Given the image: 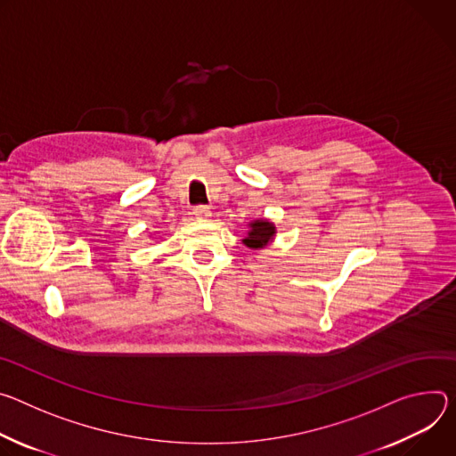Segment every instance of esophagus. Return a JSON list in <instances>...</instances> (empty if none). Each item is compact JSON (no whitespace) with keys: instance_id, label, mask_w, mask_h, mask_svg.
<instances>
[{"instance_id":"34e87169","label":"esophagus","mask_w":456,"mask_h":456,"mask_svg":"<svg viewBox=\"0 0 456 456\" xmlns=\"http://www.w3.org/2000/svg\"><path fill=\"white\" fill-rule=\"evenodd\" d=\"M193 216L197 219H207V217H210V208L207 205H197V207H193Z\"/></svg>"}]
</instances>
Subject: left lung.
Listing matches in <instances>:
<instances>
[{
	"label": "left lung",
	"mask_w": 456,
	"mask_h": 456,
	"mask_svg": "<svg viewBox=\"0 0 456 456\" xmlns=\"http://www.w3.org/2000/svg\"><path fill=\"white\" fill-rule=\"evenodd\" d=\"M251 230L248 232V237L244 239V244L249 248H263L268 244V240L273 237L275 228L268 221H256L249 224Z\"/></svg>",
	"instance_id": "8db88e82"
}]
</instances>
